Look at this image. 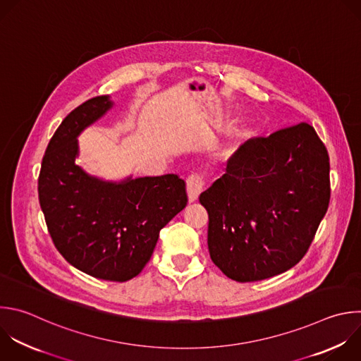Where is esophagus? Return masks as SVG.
I'll use <instances>...</instances> for the list:
<instances>
[{"label": "esophagus", "instance_id": "34e87169", "mask_svg": "<svg viewBox=\"0 0 361 361\" xmlns=\"http://www.w3.org/2000/svg\"><path fill=\"white\" fill-rule=\"evenodd\" d=\"M202 190H204L202 177L198 176V174H191V176L187 178V195H188V201H190V202L197 201Z\"/></svg>", "mask_w": 361, "mask_h": 361}]
</instances>
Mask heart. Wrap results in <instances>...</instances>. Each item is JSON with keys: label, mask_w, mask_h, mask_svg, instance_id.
I'll use <instances>...</instances> for the list:
<instances>
[{"label": "heart", "mask_w": 361, "mask_h": 361, "mask_svg": "<svg viewBox=\"0 0 361 361\" xmlns=\"http://www.w3.org/2000/svg\"><path fill=\"white\" fill-rule=\"evenodd\" d=\"M254 135V129L248 122L239 123L231 136V154L236 153V150L241 147L244 143H247Z\"/></svg>", "instance_id": "heart-1"}]
</instances>
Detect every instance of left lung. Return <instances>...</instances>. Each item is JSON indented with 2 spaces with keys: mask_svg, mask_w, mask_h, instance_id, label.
I'll return each instance as SVG.
<instances>
[{
  "mask_svg": "<svg viewBox=\"0 0 361 361\" xmlns=\"http://www.w3.org/2000/svg\"><path fill=\"white\" fill-rule=\"evenodd\" d=\"M329 171L327 150L307 123L247 142L200 195L212 262L236 282L293 268L327 211Z\"/></svg>",
  "mask_w": 361,
  "mask_h": 361,
  "instance_id": "left-lung-1",
  "label": "left lung"
}]
</instances>
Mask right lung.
Segmentation results:
<instances>
[{
    "instance_id": "1",
    "label": "right lung",
    "mask_w": 361,
    "mask_h": 361,
    "mask_svg": "<svg viewBox=\"0 0 361 361\" xmlns=\"http://www.w3.org/2000/svg\"><path fill=\"white\" fill-rule=\"evenodd\" d=\"M111 106L107 94L96 96L63 118L42 159L38 194L59 254L93 278L126 282L150 261L161 228L187 205V192L177 174L106 181L75 163L78 136Z\"/></svg>"
}]
</instances>
